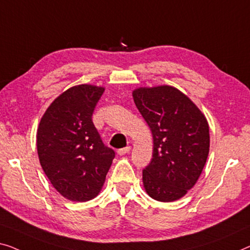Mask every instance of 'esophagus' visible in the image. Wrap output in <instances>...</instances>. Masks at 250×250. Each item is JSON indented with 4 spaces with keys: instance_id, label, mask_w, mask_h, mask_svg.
<instances>
[{
    "instance_id": "1",
    "label": "esophagus",
    "mask_w": 250,
    "mask_h": 250,
    "mask_svg": "<svg viewBox=\"0 0 250 250\" xmlns=\"http://www.w3.org/2000/svg\"><path fill=\"white\" fill-rule=\"evenodd\" d=\"M130 148L129 146L128 147H125V148H121V149H119V150L117 151L118 152V155H120V156H122V155H125V154H128V152L130 151Z\"/></svg>"
}]
</instances>
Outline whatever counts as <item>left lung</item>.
I'll list each match as a JSON object with an SVG mask.
<instances>
[{
	"instance_id": "8db88e82",
	"label": "left lung",
	"mask_w": 250,
	"mask_h": 250,
	"mask_svg": "<svg viewBox=\"0 0 250 250\" xmlns=\"http://www.w3.org/2000/svg\"><path fill=\"white\" fill-rule=\"evenodd\" d=\"M132 96L154 139L151 162L143 170L145 189L154 200L173 202L195 185L206 165L208 121L188 96L168 85L139 87Z\"/></svg>"
}]
</instances>
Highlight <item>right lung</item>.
Wrapping results in <instances>:
<instances>
[{"instance_id": "obj_1", "label": "right lung", "mask_w": 250, "mask_h": 250, "mask_svg": "<svg viewBox=\"0 0 250 250\" xmlns=\"http://www.w3.org/2000/svg\"><path fill=\"white\" fill-rule=\"evenodd\" d=\"M103 92L87 84L68 88L50 104L37 131L40 165L54 188L70 201L94 199L115 156L92 121Z\"/></svg>"}]
</instances>
